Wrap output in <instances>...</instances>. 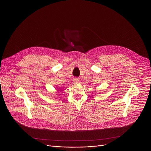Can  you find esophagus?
Instances as JSON below:
<instances>
[{
  "label": "esophagus",
  "instance_id": "1",
  "mask_svg": "<svg viewBox=\"0 0 151 151\" xmlns=\"http://www.w3.org/2000/svg\"><path fill=\"white\" fill-rule=\"evenodd\" d=\"M79 80L78 78H74L73 79V82L74 84H76V83H78L79 82Z\"/></svg>",
  "mask_w": 151,
  "mask_h": 151
}]
</instances>
